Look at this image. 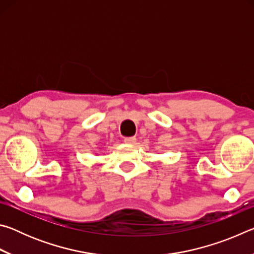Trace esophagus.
<instances>
[{
	"label": "esophagus",
	"mask_w": 254,
	"mask_h": 254,
	"mask_svg": "<svg viewBox=\"0 0 254 254\" xmlns=\"http://www.w3.org/2000/svg\"><path fill=\"white\" fill-rule=\"evenodd\" d=\"M124 142L127 143V144H135V142H136V139H135L134 136L126 137V139H124Z\"/></svg>",
	"instance_id": "34e87169"
}]
</instances>
